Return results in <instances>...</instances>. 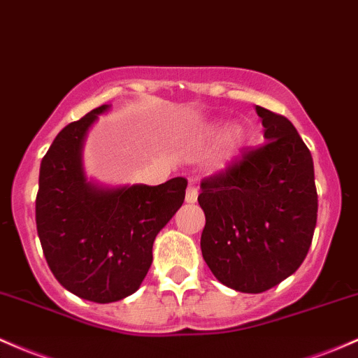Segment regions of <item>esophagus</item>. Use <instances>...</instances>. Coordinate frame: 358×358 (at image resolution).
<instances>
[{
    "mask_svg": "<svg viewBox=\"0 0 358 358\" xmlns=\"http://www.w3.org/2000/svg\"><path fill=\"white\" fill-rule=\"evenodd\" d=\"M197 197H199V190H197V187L195 185H188V188H187V194H185V200H187V203H195L197 202Z\"/></svg>",
    "mask_w": 358,
    "mask_h": 358,
    "instance_id": "34e87169",
    "label": "esophagus"
}]
</instances>
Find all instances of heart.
<instances>
[{
  "mask_svg": "<svg viewBox=\"0 0 358 358\" xmlns=\"http://www.w3.org/2000/svg\"><path fill=\"white\" fill-rule=\"evenodd\" d=\"M241 139H243L241 127H239V125H234V127L229 131V134H227V137H226V143H224V151L219 155V158L215 159V164H221L224 158H226V156H229L231 152L238 148V144L241 143Z\"/></svg>",
  "mask_w": 358,
  "mask_h": 358,
  "instance_id": "1",
  "label": "heart"
}]
</instances>
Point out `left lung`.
<instances>
[{
    "instance_id": "left-lung-1",
    "label": "left lung",
    "mask_w": 358,
    "mask_h": 358,
    "mask_svg": "<svg viewBox=\"0 0 358 358\" xmlns=\"http://www.w3.org/2000/svg\"><path fill=\"white\" fill-rule=\"evenodd\" d=\"M266 143L200 183V238L210 272L227 287L260 294L304 262L317 219L313 156L292 122L258 107Z\"/></svg>"
}]
</instances>
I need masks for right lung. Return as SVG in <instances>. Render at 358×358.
I'll use <instances>...</instances> for the list:
<instances>
[{"label": "right lung", "instance_id": "add662e5", "mask_svg": "<svg viewBox=\"0 0 358 358\" xmlns=\"http://www.w3.org/2000/svg\"><path fill=\"white\" fill-rule=\"evenodd\" d=\"M110 105L71 122L42 158L35 222L47 265L81 299L115 302L134 294L152 263V243L185 200L183 176L161 185L105 187L83 168L88 129Z\"/></svg>", "mask_w": 358, "mask_h": 358}]
</instances>
